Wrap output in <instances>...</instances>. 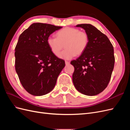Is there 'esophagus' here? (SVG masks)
Listing matches in <instances>:
<instances>
[{"instance_id":"1","label":"esophagus","mask_w":130,"mask_h":130,"mask_svg":"<svg viewBox=\"0 0 130 130\" xmlns=\"http://www.w3.org/2000/svg\"><path fill=\"white\" fill-rule=\"evenodd\" d=\"M65 63H66V65H68V64H69L70 63V62H69V61H65Z\"/></svg>"}]
</instances>
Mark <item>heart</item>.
Segmentation results:
<instances>
[{"label": "heart", "mask_w": 130, "mask_h": 130, "mask_svg": "<svg viewBox=\"0 0 130 130\" xmlns=\"http://www.w3.org/2000/svg\"><path fill=\"white\" fill-rule=\"evenodd\" d=\"M56 38L49 36L46 43L51 52L55 56H58L65 45L66 49L59 57L69 60L75 56L80 55L87 49L89 43L88 34L80 31L75 27H66L57 31Z\"/></svg>", "instance_id": "b5f03b06"}]
</instances>
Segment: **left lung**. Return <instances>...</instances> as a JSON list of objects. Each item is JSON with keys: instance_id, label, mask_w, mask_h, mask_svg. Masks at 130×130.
Listing matches in <instances>:
<instances>
[{"instance_id": "1", "label": "left lung", "mask_w": 130, "mask_h": 130, "mask_svg": "<svg viewBox=\"0 0 130 130\" xmlns=\"http://www.w3.org/2000/svg\"><path fill=\"white\" fill-rule=\"evenodd\" d=\"M89 36L87 49L75 60L73 82L78 92L93 96L107 87L114 68L115 57L113 45L106 35L89 24H77Z\"/></svg>"}]
</instances>
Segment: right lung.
Instances as JSON below:
<instances>
[{"label":"right lung","mask_w":130,"mask_h":130,"mask_svg":"<svg viewBox=\"0 0 130 130\" xmlns=\"http://www.w3.org/2000/svg\"><path fill=\"white\" fill-rule=\"evenodd\" d=\"M62 27L34 23L19 37L15 69L22 86L31 95L41 96L52 91L64 67V61L55 56L46 43L50 35Z\"/></svg>","instance_id":"add662e5"}]
</instances>
